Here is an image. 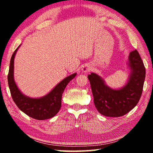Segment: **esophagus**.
Here are the masks:
<instances>
[{
    "label": "esophagus",
    "instance_id": "34e87169",
    "mask_svg": "<svg viewBox=\"0 0 153 153\" xmlns=\"http://www.w3.org/2000/svg\"><path fill=\"white\" fill-rule=\"evenodd\" d=\"M92 70V67L89 64H85L82 67V71L84 73H88Z\"/></svg>",
    "mask_w": 153,
    "mask_h": 153
}]
</instances>
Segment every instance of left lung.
I'll return each mask as SVG.
<instances>
[{"label":"left lung","instance_id":"8db88e82","mask_svg":"<svg viewBox=\"0 0 153 153\" xmlns=\"http://www.w3.org/2000/svg\"><path fill=\"white\" fill-rule=\"evenodd\" d=\"M131 73L127 84L120 90L106 86L103 79L96 74L88 75L94 103L98 112L107 117H121L138 104L143 90L146 69L137 50L129 55Z\"/></svg>","mask_w":153,"mask_h":153}]
</instances>
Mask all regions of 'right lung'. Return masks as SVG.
<instances>
[{"label":"right lung","instance_id":"add662e5","mask_svg":"<svg viewBox=\"0 0 153 153\" xmlns=\"http://www.w3.org/2000/svg\"><path fill=\"white\" fill-rule=\"evenodd\" d=\"M18 48L11 56L8 74V84L13 100L21 111L35 120H44L54 117L61 108L62 94L65 88L68 83L74 78L76 74L62 80L45 97L40 98L27 97L20 92L13 78L14 58Z\"/></svg>","mask_w":153,"mask_h":153}]
</instances>
